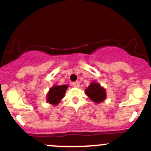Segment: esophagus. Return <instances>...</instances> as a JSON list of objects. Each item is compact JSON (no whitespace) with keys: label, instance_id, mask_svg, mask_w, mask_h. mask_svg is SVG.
I'll return each mask as SVG.
<instances>
[{"label":"esophagus","instance_id":"34e87169","mask_svg":"<svg viewBox=\"0 0 151 151\" xmlns=\"http://www.w3.org/2000/svg\"><path fill=\"white\" fill-rule=\"evenodd\" d=\"M72 86H74V87H76V88H78L79 86H80V83H79L78 81H76V82H74V83H72Z\"/></svg>","mask_w":151,"mask_h":151}]
</instances>
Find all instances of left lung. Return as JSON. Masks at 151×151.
Listing matches in <instances>:
<instances>
[{
    "label": "left lung",
    "mask_w": 151,
    "mask_h": 151,
    "mask_svg": "<svg viewBox=\"0 0 151 151\" xmlns=\"http://www.w3.org/2000/svg\"><path fill=\"white\" fill-rule=\"evenodd\" d=\"M86 95L96 103H100L103 102L106 98V91L104 88H102L96 82H92L88 87L85 90Z\"/></svg>",
    "instance_id": "obj_1"
}]
</instances>
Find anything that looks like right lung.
Masks as SVG:
<instances>
[{
    "mask_svg": "<svg viewBox=\"0 0 151 151\" xmlns=\"http://www.w3.org/2000/svg\"><path fill=\"white\" fill-rule=\"evenodd\" d=\"M68 86H54L49 89L47 94V102L52 105H57L63 98Z\"/></svg>",
    "mask_w": 151,
    "mask_h": 151,
    "instance_id": "1",
    "label": "right lung"
}]
</instances>
